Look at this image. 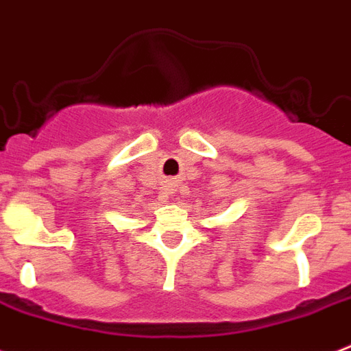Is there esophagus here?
I'll use <instances>...</instances> for the list:
<instances>
[{
	"mask_svg": "<svg viewBox=\"0 0 351 351\" xmlns=\"http://www.w3.org/2000/svg\"><path fill=\"white\" fill-rule=\"evenodd\" d=\"M165 187H167L169 191H175V187H176L175 178H167V180H165Z\"/></svg>",
	"mask_w": 351,
	"mask_h": 351,
	"instance_id": "esophagus-1",
	"label": "esophagus"
}]
</instances>
